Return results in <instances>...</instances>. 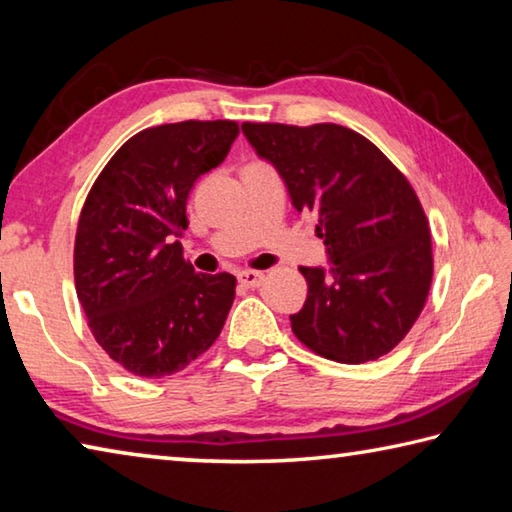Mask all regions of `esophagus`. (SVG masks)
I'll return each mask as SVG.
<instances>
[{
	"label": "esophagus",
	"instance_id": "esophagus-1",
	"mask_svg": "<svg viewBox=\"0 0 512 512\" xmlns=\"http://www.w3.org/2000/svg\"><path fill=\"white\" fill-rule=\"evenodd\" d=\"M237 280L244 284V287L255 289V287H259V284L264 282V273H259V271H241L237 275Z\"/></svg>",
	"mask_w": 512,
	"mask_h": 512
}]
</instances>
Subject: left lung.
I'll return each instance as SVG.
<instances>
[{"mask_svg":"<svg viewBox=\"0 0 512 512\" xmlns=\"http://www.w3.org/2000/svg\"><path fill=\"white\" fill-rule=\"evenodd\" d=\"M241 131L273 164L298 212L318 219L329 271L302 266L307 300L291 329L311 352L366 363L391 352L418 320L433 277L431 232L404 173L339 124H253Z\"/></svg>","mask_w":512,"mask_h":512,"instance_id":"left-lung-1","label":"left lung"}]
</instances>
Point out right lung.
<instances>
[{
    "mask_svg": "<svg viewBox=\"0 0 512 512\" xmlns=\"http://www.w3.org/2000/svg\"><path fill=\"white\" fill-rule=\"evenodd\" d=\"M237 135L228 119L146 128L112 155L85 198L76 296L103 352L137 377L183 370L228 318L235 275L196 273L178 237L194 183L219 167Z\"/></svg>",
    "mask_w": 512,
    "mask_h": 512,
    "instance_id": "1",
    "label": "right lung"
}]
</instances>
